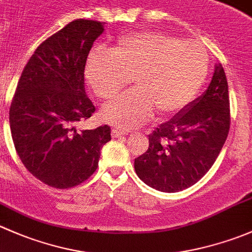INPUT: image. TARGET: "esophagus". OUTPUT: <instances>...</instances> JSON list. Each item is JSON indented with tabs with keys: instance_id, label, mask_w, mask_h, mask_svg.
<instances>
[{
	"instance_id": "34e87169",
	"label": "esophagus",
	"mask_w": 252,
	"mask_h": 252,
	"mask_svg": "<svg viewBox=\"0 0 252 252\" xmlns=\"http://www.w3.org/2000/svg\"><path fill=\"white\" fill-rule=\"evenodd\" d=\"M126 134H128V131H120V129H116V128H113V131H111V136H113V138H120V137L126 136Z\"/></svg>"
}]
</instances>
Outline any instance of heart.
I'll use <instances>...</instances> for the list:
<instances>
[{"instance_id":"heart-1","label":"heart","mask_w":252,"mask_h":252,"mask_svg":"<svg viewBox=\"0 0 252 252\" xmlns=\"http://www.w3.org/2000/svg\"><path fill=\"white\" fill-rule=\"evenodd\" d=\"M209 74V54L200 43L157 31L128 33L111 53L95 49L86 75L95 94L111 99L133 79L137 90L103 108V118L120 128L147 123L154 111L173 118L191 104Z\"/></svg>"}]
</instances>
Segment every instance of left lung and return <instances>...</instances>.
<instances>
[{
    "label": "left lung",
    "mask_w": 252,
    "mask_h": 252,
    "mask_svg": "<svg viewBox=\"0 0 252 252\" xmlns=\"http://www.w3.org/2000/svg\"><path fill=\"white\" fill-rule=\"evenodd\" d=\"M229 126L227 77L223 66L217 64L204 94L150 134L148 150L134 159L136 173L160 191L189 188L216 161Z\"/></svg>",
    "instance_id": "8db88e82"
}]
</instances>
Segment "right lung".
<instances>
[{"mask_svg": "<svg viewBox=\"0 0 252 252\" xmlns=\"http://www.w3.org/2000/svg\"><path fill=\"white\" fill-rule=\"evenodd\" d=\"M102 22L76 19L43 41L25 65L9 109L13 143L37 180L68 189L98 167L110 127L77 129L95 107L85 92V66Z\"/></svg>", "mask_w": 252, "mask_h": 252, "instance_id": "add662e5", "label": "right lung"}]
</instances>
